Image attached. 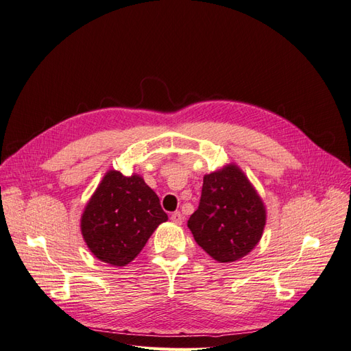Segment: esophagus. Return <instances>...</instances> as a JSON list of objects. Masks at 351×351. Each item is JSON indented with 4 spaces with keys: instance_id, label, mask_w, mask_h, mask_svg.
<instances>
[{
    "instance_id": "obj_1",
    "label": "esophagus",
    "mask_w": 351,
    "mask_h": 351,
    "mask_svg": "<svg viewBox=\"0 0 351 351\" xmlns=\"http://www.w3.org/2000/svg\"><path fill=\"white\" fill-rule=\"evenodd\" d=\"M183 219H184V217H183V214L180 210H176V212H173V214H171V221H174L176 224H182Z\"/></svg>"
}]
</instances>
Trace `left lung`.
<instances>
[{"label": "left lung", "instance_id": "obj_1", "mask_svg": "<svg viewBox=\"0 0 351 351\" xmlns=\"http://www.w3.org/2000/svg\"><path fill=\"white\" fill-rule=\"evenodd\" d=\"M267 212L247 177L227 165L204 177L197 209L187 227L199 246L218 262H234L256 246Z\"/></svg>", "mask_w": 351, "mask_h": 351}]
</instances>
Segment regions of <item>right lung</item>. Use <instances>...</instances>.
<instances>
[{
	"label": "right lung",
	"instance_id": "right-lung-1",
	"mask_svg": "<svg viewBox=\"0 0 351 351\" xmlns=\"http://www.w3.org/2000/svg\"><path fill=\"white\" fill-rule=\"evenodd\" d=\"M167 219L159 197L142 177L111 169L84 208L80 227L95 256L112 267H125Z\"/></svg>",
	"mask_w": 351,
	"mask_h": 351
}]
</instances>
